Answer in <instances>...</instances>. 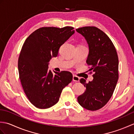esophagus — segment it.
Listing matches in <instances>:
<instances>
[{"instance_id": "esophagus-1", "label": "esophagus", "mask_w": 134, "mask_h": 134, "mask_svg": "<svg viewBox=\"0 0 134 134\" xmlns=\"http://www.w3.org/2000/svg\"><path fill=\"white\" fill-rule=\"evenodd\" d=\"M72 80H73V81H75V82H79V78L76 75H73Z\"/></svg>"}]
</instances>
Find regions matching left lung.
<instances>
[{
    "instance_id": "1",
    "label": "left lung",
    "mask_w": 134,
    "mask_h": 134,
    "mask_svg": "<svg viewBox=\"0 0 134 134\" xmlns=\"http://www.w3.org/2000/svg\"><path fill=\"white\" fill-rule=\"evenodd\" d=\"M89 45L86 60L90 70L94 74L92 81L87 83L80 79L86 89L78 96L82 107L97 110L105 106L112 97L119 79V59L113 42L106 34L94 26H85L76 29Z\"/></svg>"
}]
</instances>
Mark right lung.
<instances>
[{"mask_svg":"<svg viewBox=\"0 0 134 134\" xmlns=\"http://www.w3.org/2000/svg\"><path fill=\"white\" fill-rule=\"evenodd\" d=\"M73 29L71 26L39 28L28 37L22 47L18 63L20 81L30 102L40 109L55 105L62 90L72 80L69 71H53V74L48 70V64L75 33Z\"/></svg>","mask_w":134,"mask_h":134,"instance_id":"add662e5","label":"right lung"}]
</instances>
